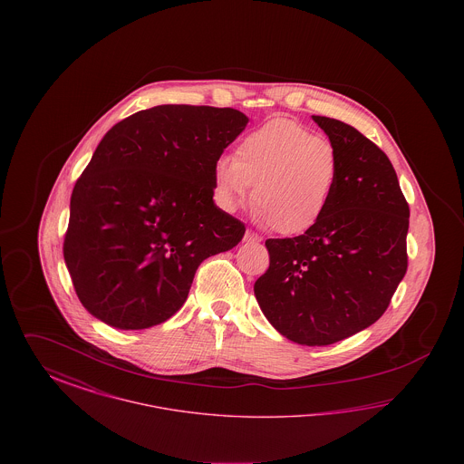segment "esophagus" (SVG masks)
Here are the masks:
<instances>
[{"instance_id": "34e87169", "label": "esophagus", "mask_w": 464, "mask_h": 464, "mask_svg": "<svg viewBox=\"0 0 464 464\" xmlns=\"http://www.w3.org/2000/svg\"><path fill=\"white\" fill-rule=\"evenodd\" d=\"M243 240L248 243H257L261 242V237H259L257 233H254V231H246V233H245V238H243Z\"/></svg>"}]
</instances>
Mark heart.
Listing matches in <instances>:
<instances>
[{
	"instance_id": "b5f03b06",
	"label": "heart",
	"mask_w": 464,
	"mask_h": 464,
	"mask_svg": "<svg viewBox=\"0 0 464 464\" xmlns=\"http://www.w3.org/2000/svg\"><path fill=\"white\" fill-rule=\"evenodd\" d=\"M339 179L331 142L276 118L246 133L235 155L214 163L216 197L226 210L252 198L259 222L280 235H303L325 216Z\"/></svg>"
}]
</instances>
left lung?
I'll return each mask as SVG.
<instances>
[{"instance_id": "8db88e82", "label": "left lung", "mask_w": 464, "mask_h": 464, "mask_svg": "<svg viewBox=\"0 0 464 464\" xmlns=\"http://www.w3.org/2000/svg\"><path fill=\"white\" fill-rule=\"evenodd\" d=\"M313 121L339 160L331 205L304 235L266 240L269 267L254 294L282 335L327 346L371 327L390 306L407 271L409 205L372 140L334 118Z\"/></svg>"}]
</instances>
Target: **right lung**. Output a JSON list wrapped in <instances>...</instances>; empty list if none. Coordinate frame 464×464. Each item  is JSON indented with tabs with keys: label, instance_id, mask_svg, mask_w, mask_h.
Returning a JSON list of instances; mask_svg holds the SVG:
<instances>
[{
	"label": "right lung",
	"instance_id": "add662e5",
	"mask_svg": "<svg viewBox=\"0 0 464 464\" xmlns=\"http://www.w3.org/2000/svg\"><path fill=\"white\" fill-rule=\"evenodd\" d=\"M242 111L165 104L104 135L71 195L64 261L82 304L114 329L169 320L198 266L242 242L214 203V163L245 130Z\"/></svg>",
	"mask_w": 464,
	"mask_h": 464
}]
</instances>
